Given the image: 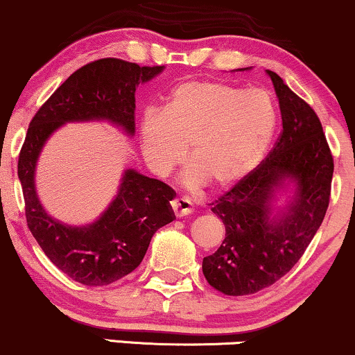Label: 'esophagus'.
<instances>
[{"label": "esophagus", "instance_id": "1", "mask_svg": "<svg viewBox=\"0 0 355 355\" xmlns=\"http://www.w3.org/2000/svg\"><path fill=\"white\" fill-rule=\"evenodd\" d=\"M173 205V211L176 214V217H184V216H189L192 212V204L189 199L186 198H176L171 202Z\"/></svg>", "mask_w": 355, "mask_h": 355}]
</instances>
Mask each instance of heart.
<instances>
[{
    "instance_id": "obj_1",
    "label": "heart",
    "mask_w": 355,
    "mask_h": 355,
    "mask_svg": "<svg viewBox=\"0 0 355 355\" xmlns=\"http://www.w3.org/2000/svg\"><path fill=\"white\" fill-rule=\"evenodd\" d=\"M278 126L266 90L220 80H189L171 92L164 113L148 110L139 121L146 164L164 176L186 157V182L230 189L260 166Z\"/></svg>"
}]
</instances>
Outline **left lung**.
<instances>
[{
  "label": "left lung",
  "instance_id": "1",
  "mask_svg": "<svg viewBox=\"0 0 355 355\" xmlns=\"http://www.w3.org/2000/svg\"><path fill=\"white\" fill-rule=\"evenodd\" d=\"M266 73L283 131L263 163L212 204L225 239L202 260L209 284L230 296L253 295L283 278L303 257L329 205L334 161L321 121L278 73ZM279 197L287 198L283 206Z\"/></svg>",
  "mask_w": 355,
  "mask_h": 355
}]
</instances>
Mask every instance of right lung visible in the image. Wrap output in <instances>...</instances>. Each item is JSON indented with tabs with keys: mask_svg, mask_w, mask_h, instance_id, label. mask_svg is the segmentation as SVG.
Masks as SVG:
<instances>
[{
	"mask_svg": "<svg viewBox=\"0 0 355 355\" xmlns=\"http://www.w3.org/2000/svg\"><path fill=\"white\" fill-rule=\"evenodd\" d=\"M164 65L139 67L100 59L80 67L51 95L31 120L17 161L26 220L39 247L60 271L87 286H105L141 263L157 229L173 222L176 192L163 181L126 168L108 207L84 225H69L46 212L36 189V168L47 139L60 126L108 121L135 137V92Z\"/></svg>",
	"mask_w": 355,
	"mask_h": 355,
	"instance_id": "obj_1",
	"label": "right lung"
}]
</instances>
